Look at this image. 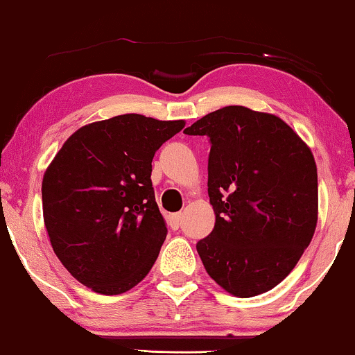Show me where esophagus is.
Listing matches in <instances>:
<instances>
[{"label": "esophagus", "instance_id": "1", "mask_svg": "<svg viewBox=\"0 0 355 355\" xmlns=\"http://www.w3.org/2000/svg\"><path fill=\"white\" fill-rule=\"evenodd\" d=\"M181 220H182L181 213H174V215H171V218H169V225H171L173 230H178V227L181 226Z\"/></svg>", "mask_w": 355, "mask_h": 355}]
</instances>
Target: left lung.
Listing matches in <instances>:
<instances>
[{"label": "left lung", "mask_w": 355, "mask_h": 355, "mask_svg": "<svg viewBox=\"0 0 355 355\" xmlns=\"http://www.w3.org/2000/svg\"><path fill=\"white\" fill-rule=\"evenodd\" d=\"M208 135L215 227L197 242L210 278L236 297L278 286L315 234L318 178L312 150L276 114L225 106L184 129Z\"/></svg>", "instance_id": "obj_1"}]
</instances>
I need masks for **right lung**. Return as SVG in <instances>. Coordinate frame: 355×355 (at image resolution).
Segmentation results:
<instances>
[{
    "label": "right lung",
    "instance_id": "right-lung-1",
    "mask_svg": "<svg viewBox=\"0 0 355 355\" xmlns=\"http://www.w3.org/2000/svg\"><path fill=\"white\" fill-rule=\"evenodd\" d=\"M184 125L135 113L82 125L43 174L53 250L95 293L132 289L158 259L168 230L155 202L152 159Z\"/></svg>",
    "mask_w": 355,
    "mask_h": 355
}]
</instances>
